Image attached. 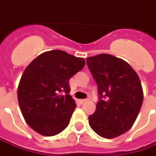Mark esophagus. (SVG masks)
I'll use <instances>...</instances> for the list:
<instances>
[{"instance_id": "1", "label": "esophagus", "mask_w": 156, "mask_h": 156, "mask_svg": "<svg viewBox=\"0 0 156 156\" xmlns=\"http://www.w3.org/2000/svg\"><path fill=\"white\" fill-rule=\"evenodd\" d=\"M87 101H88V99H87V98H86V99H81V100H79V102H80L81 104H84L85 102Z\"/></svg>"}]
</instances>
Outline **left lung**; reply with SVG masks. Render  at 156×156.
<instances>
[{"label":"left lung","mask_w":156,"mask_h":156,"mask_svg":"<svg viewBox=\"0 0 156 156\" xmlns=\"http://www.w3.org/2000/svg\"><path fill=\"white\" fill-rule=\"evenodd\" d=\"M86 62L99 98L88 116L89 125L103 138L119 136L132 127L143 103L139 76L128 62L112 55L98 54Z\"/></svg>","instance_id":"left-lung-1"}]
</instances>
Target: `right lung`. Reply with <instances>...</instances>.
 <instances>
[{
	"label": "right lung",
	"instance_id": "1",
	"mask_svg": "<svg viewBox=\"0 0 156 156\" xmlns=\"http://www.w3.org/2000/svg\"><path fill=\"white\" fill-rule=\"evenodd\" d=\"M84 65L83 58L52 50L39 55L27 67L17 98L22 115L33 130L53 136L67 128L77 107L69 94V79Z\"/></svg>",
	"mask_w": 156,
	"mask_h": 156
}]
</instances>
